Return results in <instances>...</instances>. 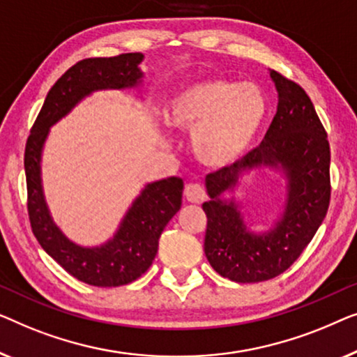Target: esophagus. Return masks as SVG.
Wrapping results in <instances>:
<instances>
[{"label":"esophagus","mask_w":357,"mask_h":357,"mask_svg":"<svg viewBox=\"0 0 357 357\" xmlns=\"http://www.w3.org/2000/svg\"><path fill=\"white\" fill-rule=\"evenodd\" d=\"M184 195L190 204H202L205 197H207L205 189L200 184H189L184 190Z\"/></svg>","instance_id":"1"}]
</instances>
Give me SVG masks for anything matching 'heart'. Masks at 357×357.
<instances>
[{
  "instance_id": "b5f03b06",
  "label": "heart",
  "mask_w": 357,
  "mask_h": 357,
  "mask_svg": "<svg viewBox=\"0 0 357 357\" xmlns=\"http://www.w3.org/2000/svg\"><path fill=\"white\" fill-rule=\"evenodd\" d=\"M267 112L259 85L205 79L181 89L165 108V118L169 128L192 134L190 145L200 163L222 168L250 147Z\"/></svg>"
}]
</instances>
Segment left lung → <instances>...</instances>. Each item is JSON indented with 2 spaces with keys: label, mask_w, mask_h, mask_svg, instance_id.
I'll use <instances>...</instances> for the list:
<instances>
[{
  "label": "left lung",
  "mask_w": 357,
  "mask_h": 357,
  "mask_svg": "<svg viewBox=\"0 0 357 357\" xmlns=\"http://www.w3.org/2000/svg\"><path fill=\"white\" fill-rule=\"evenodd\" d=\"M270 77L278 107L262 144L205 178V255L215 272L236 283H259L288 270L317 233L330 204V145L314 105L293 80L277 71ZM259 167L283 171L287 179L285 207L260 234L247 228L242 204L232 195L238 179Z\"/></svg>",
  "instance_id": "obj_1"
}]
</instances>
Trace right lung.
Segmentation results:
<instances>
[{"label": "right lung", "instance_id": "right-lung-1", "mask_svg": "<svg viewBox=\"0 0 357 357\" xmlns=\"http://www.w3.org/2000/svg\"><path fill=\"white\" fill-rule=\"evenodd\" d=\"M142 53L82 59L50 89L26 145L27 210L30 227L45 252L69 275L87 284L112 288L128 284L147 272L158 250V239L178 213L184 183L172 176L145 184L130 204L112 239L100 245H79L53 222L42 185V153L50 128L77 103L98 90H126L142 84Z\"/></svg>", "mask_w": 357, "mask_h": 357}]
</instances>
